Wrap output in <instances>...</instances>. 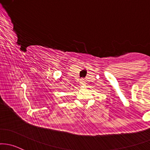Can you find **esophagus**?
<instances>
[{
	"label": "esophagus",
	"mask_w": 150,
	"mask_h": 150,
	"mask_svg": "<svg viewBox=\"0 0 150 150\" xmlns=\"http://www.w3.org/2000/svg\"><path fill=\"white\" fill-rule=\"evenodd\" d=\"M85 82L84 81L83 79V80H80V85H85Z\"/></svg>",
	"instance_id": "obj_1"
}]
</instances>
